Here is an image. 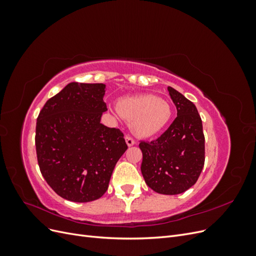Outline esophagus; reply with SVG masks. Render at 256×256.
<instances>
[{
    "label": "esophagus",
    "instance_id": "1",
    "mask_svg": "<svg viewBox=\"0 0 256 256\" xmlns=\"http://www.w3.org/2000/svg\"><path fill=\"white\" fill-rule=\"evenodd\" d=\"M125 141H126V144L128 145V146H132V145H134V140L131 136H125Z\"/></svg>",
    "mask_w": 256,
    "mask_h": 256
}]
</instances>
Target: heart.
I'll list each match as a JSON object with an SVG mask.
<instances>
[{
  "label": "heart",
  "instance_id": "obj_1",
  "mask_svg": "<svg viewBox=\"0 0 256 256\" xmlns=\"http://www.w3.org/2000/svg\"><path fill=\"white\" fill-rule=\"evenodd\" d=\"M116 109L140 138H152L164 130L172 118V108L166 99L150 94L124 97Z\"/></svg>",
  "mask_w": 256,
  "mask_h": 256
}]
</instances>
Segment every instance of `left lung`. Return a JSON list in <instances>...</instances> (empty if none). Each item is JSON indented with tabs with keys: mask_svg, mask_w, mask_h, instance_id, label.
I'll return each mask as SVG.
<instances>
[{
	"mask_svg": "<svg viewBox=\"0 0 256 256\" xmlns=\"http://www.w3.org/2000/svg\"><path fill=\"white\" fill-rule=\"evenodd\" d=\"M177 118L156 141L141 142V172L146 184L160 194H180L191 188L202 172L205 138L196 106L173 88H168Z\"/></svg>",
	"mask_w": 256,
	"mask_h": 256,
	"instance_id": "left-lung-1",
	"label": "left lung"
}]
</instances>
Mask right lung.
I'll return each instance as SVG.
<instances>
[{
	"instance_id": "add662e5",
	"label": "right lung",
	"mask_w": 256,
	"mask_h": 256,
	"mask_svg": "<svg viewBox=\"0 0 256 256\" xmlns=\"http://www.w3.org/2000/svg\"><path fill=\"white\" fill-rule=\"evenodd\" d=\"M106 90L102 83L72 82L38 115L35 145L40 172L56 193L72 202L102 198L128 148L120 129L100 122L106 111Z\"/></svg>"
}]
</instances>
